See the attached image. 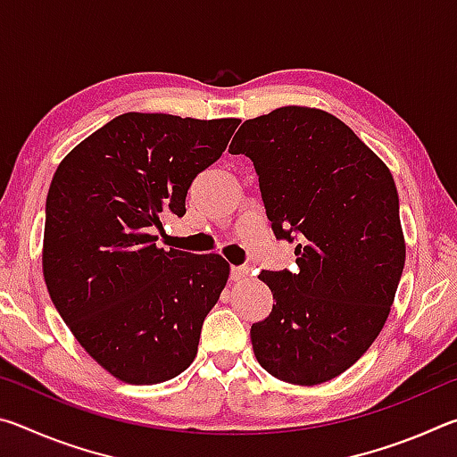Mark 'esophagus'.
<instances>
[{
	"instance_id": "esophagus-1",
	"label": "esophagus",
	"mask_w": 457,
	"mask_h": 457,
	"mask_svg": "<svg viewBox=\"0 0 457 457\" xmlns=\"http://www.w3.org/2000/svg\"><path fill=\"white\" fill-rule=\"evenodd\" d=\"M250 276V268L247 266H231V280L234 282H242Z\"/></svg>"
}]
</instances>
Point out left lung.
Returning a JSON list of instances; mask_svg holds the SVG:
<instances>
[{
    "mask_svg": "<svg viewBox=\"0 0 457 457\" xmlns=\"http://www.w3.org/2000/svg\"><path fill=\"white\" fill-rule=\"evenodd\" d=\"M229 151L253 161L276 237H298L296 272L260 274L276 304L252 324L253 354L280 381L327 383L367 353L395 300L405 266L395 181L320 108L245 120Z\"/></svg>",
    "mask_w": 457,
    "mask_h": 457,
    "instance_id": "8db88e82",
    "label": "left lung"
}]
</instances>
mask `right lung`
Segmentation results:
<instances>
[{"mask_svg":"<svg viewBox=\"0 0 457 457\" xmlns=\"http://www.w3.org/2000/svg\"><path fill=\"white\" fill-rule=\"evenodd\" d=\"M237 125L125 112L54 173L44 280L82 349L122 383H163L195 359L229 264L220 253L157 247L154 231L165 213H185L193 179L221 157Z\"/></svg>","mask_w":457,"mask_h":457,"instance_id":"obj_1","label":"right lung"}]
</instances>
